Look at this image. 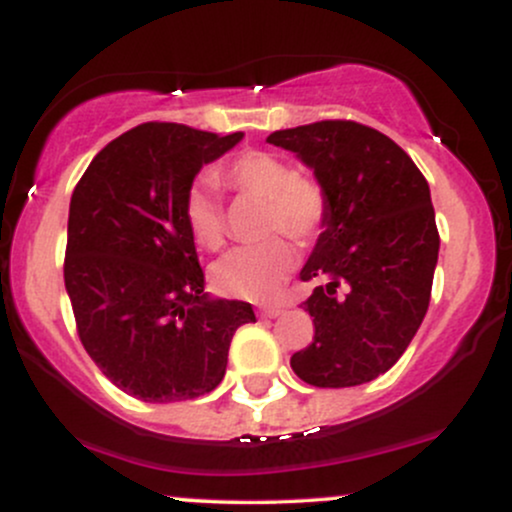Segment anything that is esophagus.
Returning a JSON list of instances; mask_svg holds the SVG:
<instances>
[{
    "label": "esophagus",
    "mask_w": 512,
    "mask_h": 512,
    "mask_svg": "<svg viewBox=\"0 0 512 512\" xmlns=\"http://www.w3.org/2000/svg\"><path fill=\"white\" fill-rule=\"evenodd\" d=\"M260 315L262 317H279V315H284V305H264V308H260Z\"/></svg>",
    "instance_id": "esophagus-1"
}]
</instances>
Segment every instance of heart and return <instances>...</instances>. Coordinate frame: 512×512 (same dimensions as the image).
I'll list each match as a JSON object with an SVG mask.
<instances>
[{"label":"heart","mask_w":512,"mask_h":512,"mask_svg":"<svg viewBox=\"0 0 512 512\" xmlns=\"http://www.w3.org/2000/svg\"><path fill=\"white\" fill-rule=\"evenodd\" d=\"M216 178L240 195L264 199V233H289L308 243L325 228L327 195L322 185L313 178L293 173L281 156L248 151L226 163ZM182 216L192 236L204 248L216 250L226 238L223 209L211 180H197L187 190ZM296 264V245L289 238L274 236L260 245H248L223 255L214 264L211 279L226 296L262 303L279 296Z\"/></svg>","instance_id":"1"}]
</instances>
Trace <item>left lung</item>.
Here are the masks:
<instances>
[{"instance_id": "1", "label": "left lung", "mask_w": 512, "mask_h": 512, "mask_svg": "<svg viewBox=\"0 0 512 512\" xmlns=\"http://www.w3.org/2000/svg\"><path fill=\"white\" fill-rule=\"evenodd\" d=\"M269 144L296 154L327 195V221L301 279L310 346L291 368L315 387H354L399 361L424 322L438 228L421 170L378 129L351 120L279 129Z\"/></svg>"}]
</instances>
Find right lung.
I'll use <instances>...</instances> for the list:
<instances>
[{
  "label": "right lung",
  "mask_w": 512,
  "mask_h": 512,
  "mask_svg": "<svg viewBox=\"0 0 512 512\" xmlns=\"http://www.w3.org/2000/svg\"><path fill=\"white\" fill-rule=\"evenodd\" d=\"M243 132L146 122L91 161L69 202L64 286L79 339L110 383L142 402L207 395L226 375L245 301L211 298L182 202Z\"/></svg>",
  "instance_id": "obj_1"
}]
</instances>
